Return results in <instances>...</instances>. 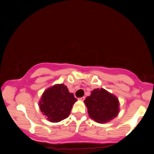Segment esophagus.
I'll use <instances>...</instances> for the list:
<instances>
[{
    "mask_svg": "<svg viewBox=\"0 0 154 154\" xmlns=\"http://www.w3.org/2000/svg\"><path fill=\"white\" fill-rule=\"evenodd\" d=\"M85 96H83V97H82V98H79V100H85Z\"/></svg>",
    "mask_w": 154,
    "mask_h": 154,
    "instance_id": "34e87169",
    "label": "esophagus"
}]
</instances>
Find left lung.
I'll return each mask as SVG.
<instances>
[{
  "label": "left lung",
  "mask_w": 154,
  "mask_h": 154,
  "mask_svg": "<svg viewBox=\"0 0 154 154\" xmlns=\"http://www.w3.org/2000/svg\"><path fill=\"white\" fill-rule=\"evenodd\" d=\"M84 103L90 117L98 123L110 121L118 116V98L103 88L94 90L91 95L85 98Z\"/></svg>",
  "instance_id": "8db88e82"
}]
</instances>
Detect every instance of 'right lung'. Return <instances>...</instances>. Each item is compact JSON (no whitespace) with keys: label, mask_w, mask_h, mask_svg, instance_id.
<instances>
[{"label":"right lung","mask_w":154,"mask_h":154,"mask_svg":"<svg viewBox=\"0 0 154 154\" xmlns=\"http://www.w3.org/2000/svg\"><path fill=\"white\" fill-rule=\"evenodd\" d=\"M77 100L63 84L56 85L45 91L39 102L40 109L47 119L58 122L68 118Z\"/></svg>","instance_id":"add662e5"}]
</instances>
